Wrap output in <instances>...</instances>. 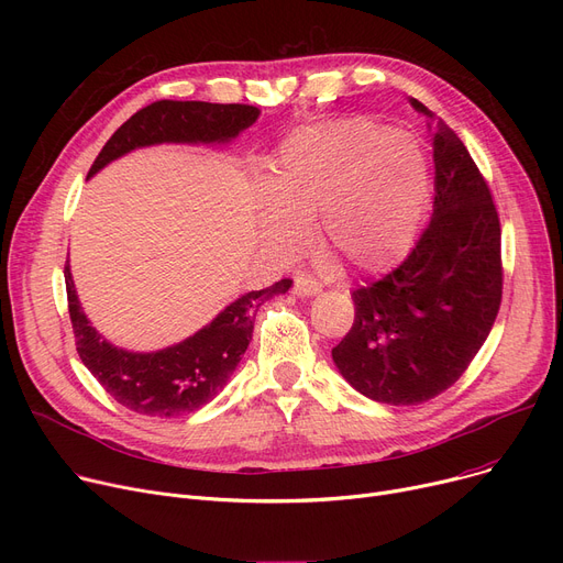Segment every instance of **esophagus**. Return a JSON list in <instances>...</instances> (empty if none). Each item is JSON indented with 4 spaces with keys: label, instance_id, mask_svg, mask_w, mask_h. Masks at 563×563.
<instances>
[{
    "label": "esophagus",
    "instance_id": "esophagus-1",
    "mask_svg": "<svg viewBox=\"0 0 563 563\" xmlns=\"http://www.w3.org/2000/svg\"><path fill=\"white\" fill-rule=\"evenodd\" d=\"M319 291H321V285L310 276L301 274V276H297V280H294V294H297V297H301V299L314 297V294H319Z\"/></svg>",
    "mask_w": 563,
    "mask_h": 563
}]
</instances>
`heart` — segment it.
<instances>
[{"label":"heart","instance_id":"obj_1","mask_svg":"<svg viewBox=\"0 0 563 563\" xmlns=\"http://www.w3.org/2000/svg\"><path fill=\"white\" fill-rule=\"evenodd\" d=\"M429 200V166L420 143L367 118L303 128L283 145L264 189L262 242L289 257L308 240L353 272L374 274L399 262Z\"/></svg>","mask_w":563,"mask_h":563}]
</instances>
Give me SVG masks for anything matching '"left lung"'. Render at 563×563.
I'll return each instance as SVG.
<instances>
[{"instance_id": "1", "label": "left lung", "mask_w": 563, "mask_h": 563, "mask_svg": "<svg viewBox=\"0 0 563 563\" xmlns=\"http://www.w3.org/2000/svg\"><path fill=\"white\" fill-rule=\"evenodd\" d=\"M435 164L433 217L393 274L351 294L356 319L333 349L353 390L416 406L445 393L486 342L501 301L499 219L463 141L422 102Z\"/></svg>"}]
</instances>
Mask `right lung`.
I'll use <instances>...</instances> for the list:
<instances>
[{
	"label": "right lung",
	"mask_w": 563,
	"mask_h": 563,
	"mask_svg": "<svg viewBox=\"0 0 563 563\" xmlns=\"http://www.w3.org/2000/svg\"><path fill=\"white\" fill-rule=\"evenodd\" d=\"M257 115L260 109L249 104L159 100L136 111L113 132L86 180L107 164L147 145H228L249 130ZM289 287L291 280L285 278L266 289L246 291L187 340L157 351H130L111 344L86 317L70 264H66L68 310L81 363L118 404L147 418H177L210 404L246 353L260 306Z\"/></svg>",
	"instance_id": "1"
}]
</instances>
